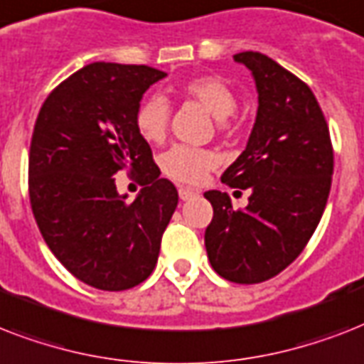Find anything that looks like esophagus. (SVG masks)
<instances>
[{"mask_svg":"<svg viewBox=\"0 0 364 364\" xmlns=\"http://www.w3.org/2000/svg\"><path fill=\"white\" fill-rule=\"evenodd\" d=\"M196 196V191H193V188L188 187H179V198L185 202V200H191Z\"/></svg>","mask_w":364,"mask_h":364,"instance_id":"34e87169","label":"esophagus"}]
</instances>
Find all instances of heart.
I'll use <instances>...</instances> for the list:
<instances>
[{
    "instance_id": "heart-1",
    "label": "heart",
    "mask_w": 364,
    "mask_h": 364,
    "mask_svg": "<svg viewBox=\"0 0 364 364\" xmlns=\"http://www.w3.org/2000/svg\"><path fill=\"white\" fill-rule=\"evenodd\" d=\"M183 98L194 100L204 105L217 121H225L236 111V96L227 82L213 75H202L188 79L179 87ZM137 134L149 143L164 139L168 122H170V104L164 96L151 94L143 100L134 117ZM217 164V154L210 149L191 147V145H173L168 149L160 166L166 176L181 183H200L208 171Z\"/></svg>"
}]
</instances>
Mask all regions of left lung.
I'll return each mask as SVG.
<instances>
[{
  "instance_id": "8db88e82",
  "label": "left lung",
  "mask_w": 364,
  "mask_h": 364,
  "mask_svg": "<svg viewBox=\"0 0 364 364\" xmlns=\"http://www.w3.org/2000/svg\"><path fill=\"white\" fill-rule=\"evenodd\" d=\"M251 71L259 109L247 147L221 181L249 188L245 210L208 191L213 219L205 251L213 270L234 283H260L293 262L327 205L334 154L328 126L310 87L266 54H234Z\"/></svg>"
}]
</instances>
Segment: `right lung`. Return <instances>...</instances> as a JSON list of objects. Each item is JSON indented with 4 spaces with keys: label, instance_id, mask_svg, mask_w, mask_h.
Listing matches in <instances>:
<instances>
[{
    "label": "right lung",
    "instance_id": "right-lung-1",
    "mask_svg": "<svg viewBox=\"0 0 364 364\" xmlns=\"http://www.w3.org/2000/svg\"><path fill=\"white\" fill-rule=\"evenodd\" d=\"M166 73L149 65L94 62L60 82L37 115L30 145V204L43 240L68 270L102 291L145 282L177 208L160 179L136 111ZM139 173L134 203L116 193L117 171Z\"/></svg>",
    "mask_w": 364,
    "mask_h": 364
}]
</instances>
